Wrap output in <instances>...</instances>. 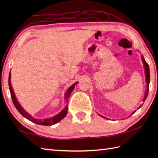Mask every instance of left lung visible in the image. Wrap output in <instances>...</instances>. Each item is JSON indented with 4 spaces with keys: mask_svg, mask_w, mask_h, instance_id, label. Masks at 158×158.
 <instances>
[{
    "mask_svg": "<svg viewBox=\"0 0 158 158\" xmlns=\"http://www.w3.org/2000/svg\"><path fill=\"white\" fill-rule=\"evenodd\" d=\"M141 59H142V61H143V65H144V68H145V78H146V83H147V89H146V92H145V97H144L143 98V101H145V100H146L147 97V95H148V92H149V81H150V73H149V65L148 64H147L145 61V58H144L143 56L141 55ZM142 105H140L139 109L141 107ZM135 113V111H134L132 113V114L131 115H132V114H134ZM98 115L100 116H101L102 117H103V118L105 119H106L105 117H104L101 115H100V114H98Z\"/></svg>",
    "mask_w": 158,
    "mask_h": 158,
    "instance_id": "8db88e82",
    "label": "left lung"
}]
</instances>
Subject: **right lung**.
<instances>
[{
    "label": "right lung",
    "instance_id": "right-lung-1",
    "mask_svg": "<svg viewBox=\"0 0 158 158\" xmlns=\"http://www.w3.org/2000/svg\"><path fill=\"white\" fill-rule=\"evenodd\" d=\"M77 83L78 82L75 83L71 86L69 87V89H67V91L64 95V100H65L66 102H68V100L70 97V94H71V92H73V89L75 88V85L76 84H77ZM9 90H10V93H11L13 102V104H14V105L15 106V108L17 109V110H18L19 113L21 114L23 117H24L25 118L30 120L31 122H32L33 123L38 124V125H42V126L53 125V124L59 122L60 121H61L63 118H64L66 115L67 113H68V106H67V104H66V106L64 107V108L61 110V111H60L58 114H57V115H56L55 116L50 117V118H45V119H36V118H35V117H33L31 115H30V114L27 111H26V110L22 108V106L20 105V104L18 101V100H17L14 91H13L12 85H11V73H9Z\"/></svg>",
    "mask_w": 158,
    "mask_h": 158
}]
</instances>
